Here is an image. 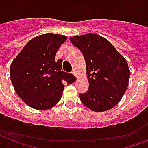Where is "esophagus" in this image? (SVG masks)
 I'll return each instance as SVG.
<instances>
[{
  "label": "esophagus",
  "instance_id": "34e87169",
  "mask_svg": "<svg viewBox=\"0 0 148 148\" xmlns=\"http://www.w3.org/2000/svg\"><path fill=\"white\" fill-rule=\"evenodd\" d=\"M72 74H74L75 77H77V76H78V74H77V71H76L75 69H74V70L72 71Z\"/></svg>",
  "mask_w": 148,
  "mask_h": 148
}]
</instances>
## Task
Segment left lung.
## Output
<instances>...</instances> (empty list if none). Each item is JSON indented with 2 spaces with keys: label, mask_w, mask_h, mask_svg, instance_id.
<instances>
[{
  "label": "left lung",
  "mask_w": 148,
  "mask_h": 148,
  "mask_svg": "<svg viewBox=\"0 0 148 148\" xmlns=\"http://www.w3.org/2000/svg\"><path fill=\"white\" fill-rule=\"evenodd\" d=\"M86 63L89 90L80 93L84 106L95 112L113 108L127 90L130 71L125 58L112 43L96 34L70 38Z\"/></svg>",
  "instance_id": "1"
}]
</instances>
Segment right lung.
Listing matches in <instances>:
<instances>
[{
  "label": "right lung",
  "instance_id": "add662e5",
  "mask_svg": "<svg viewBox=\"0 0 148 148\" xmlns=\"http://www.w3.org/2000/svg\"><path fill=\"white\" fill-rule=\"evenodd\" d=\"M66 39L52 33L35 37L12 62L10 77L15 91L33 109L52 108L61 99L63 84L76 80L73 74L62 71V59L55 61L56 52Z\"/></svg>",
  "mask_w": 148,
  "mask_h": 148
}]
</instances>
